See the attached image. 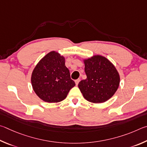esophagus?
<instances>
[{
    "instance_id": "34e87169",
    "label": "esophagus",
    "mask_w": 147,
    "mask_h": 147,
    "mask_svg": "<svg viewBox=\"0 0 147 147\" xmlns=\"http://www.w3.org/2000/svg\"><path fill=\"white\" fill-rule=\"evenodd\" d=\"M79 81H80V79H76V80L75 81V83H76V85H78V83H79Z\"/></svg>"
}]
</instances>
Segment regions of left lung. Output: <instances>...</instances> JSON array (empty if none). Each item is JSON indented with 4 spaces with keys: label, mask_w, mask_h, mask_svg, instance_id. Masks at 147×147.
Wrapping results in <instances>:
<instances>
[{
    "label": "left lung",
    "mask_w": 147,
    "mask_h": 147,
    "mask_svg": "<svg viewBox=\"0 0 147 147\" xmlns=\"http://www.w3.org/2000/svg\"><path fill=\"white\" fill-rule=\"evenodd\" d=\"M86 79L78 84L87 101L101 103L112 97L117 91L120 78L116 68L107 58L95 55L84 60Z\"/></svg>",
    "instance_id": "left-lung-1"
}]
</instances>
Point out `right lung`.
Returning a JSON list of instances; mask_svg holds the SVG:
<instances>
[{"label":"right lung","instance_id":"1","mask_svg":"<svg viewBox=\"0 0 147 147\" xmlns=\"http://www.w3.org/2000/svg\"><path fill=\"white\" fill-rule=\"evenodd\" d=\"M31 81L35 94L48 102L63 101L76 85L65 66L64 57L55 51H51L38 62Z\"/></svg>","mask_w":147,"mask_h":147}]
</instances>
